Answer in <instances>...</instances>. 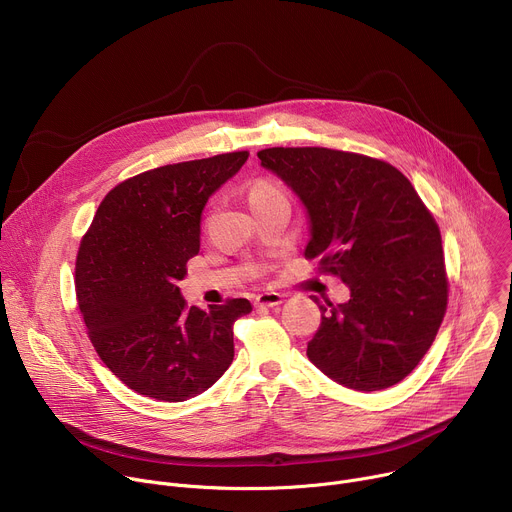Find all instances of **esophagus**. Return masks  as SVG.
Listing matches in <instances>:
<instances>
[{
	"label": "esophagus",
	"instance_id": "34e87169",
	"mask_svg": "<svg viewBox=\"0 0 512 512\" xmlns=\"http://www.w3.org/2000/svg\"><path fill=\"white\" fill-rule=\"evenodd\" d=\"M283 302V296L277 294V291H263L255 298V306L257 308H275Z\"/></svg>",
	"mask_w": 512,
	"mask_h": 512
}]
</instances>
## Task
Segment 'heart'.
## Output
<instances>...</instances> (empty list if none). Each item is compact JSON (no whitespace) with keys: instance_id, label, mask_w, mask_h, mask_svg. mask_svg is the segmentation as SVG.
I'll list each match as a JSON object with an SVG mask.
<instances>
[{"instance_id":"b5f03b06","label":"heart","mask_w":512,"mask_h":512,"mask_svg":"<svg viewBox=\"0 0 512 512\" xmlns=\"http://www.w3.org/2000/svg\"><path fill=\"white\" fill-rule=\"evenodd\" d=\"M269 190H275L271 184L267 182H257L253 188H251V194H259V192H269Z\"/></svg>"}]
</instances>
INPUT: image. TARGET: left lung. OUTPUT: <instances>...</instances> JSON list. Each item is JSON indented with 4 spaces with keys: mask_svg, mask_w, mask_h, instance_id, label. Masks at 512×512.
Returning a JSON list of instances; mask_svg holds the SVG:
<instances>
[{
    "mask_svg": "<svg viewBox=\"0 0 512 512\" xmlns=\"http://www.w3.org/2000/svg\"><path fill=\"white\" fill-rule=\"evenodd\" d=\"M261 166L304 202L306 259L340 277L350 300L322 306L308 358L354 391L403 381L435 340L448 306L442 235L391 164L328 148H267Z\"/></svg>",
    "mask_w": 512,
    "mask_h": 512,
    "instance_id": "left-lung-1",
    "label": "left lung"
}]
</instances>
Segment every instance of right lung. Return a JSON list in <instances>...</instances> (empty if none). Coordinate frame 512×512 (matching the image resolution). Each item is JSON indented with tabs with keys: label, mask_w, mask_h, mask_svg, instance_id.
Returning a JSON list of instances; mask_svg holds the SVG:
<instances>
[{
	"label": "right lung",
	"mask_w": 512,
	"mask_h": 512,
	"mask_svg": "<svg viewBox=\"0 0 512 512\" xmlns=\"http://www.w3.org/2000/svg\"><path fill=\"white\" fill-rule=\"evenodd\" d=\"M249 152L180 162L117 184L81 241L75 287L107 369L139 395L178 403L212 387L235 356L249 300L188 308L178 281L200 251V214Z\"/></svg>",
	"instance_id": "right-lung-1"
}]
</instances>
